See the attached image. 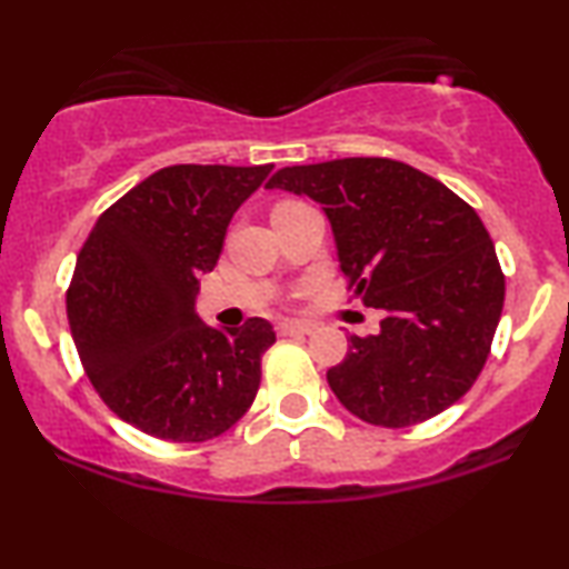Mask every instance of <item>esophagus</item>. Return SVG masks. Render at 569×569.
<instances>
[{"instance_id":"1","label":"esophagus","mask_w":569,"mask_h":569,"mask_svg":"<svg viewBox=\"0 0 569 569\" xmlns=\"http://www.w3.org/2000/svg\"><path fill=\"white\" fill-rule=\"evenodd\" d=\"M279 333L282 337H308V333H313V326L302 321H284L279 323Z\"/></svg>"}]
</instances>
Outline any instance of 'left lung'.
<instances>
[{
	"mask_svg": "<svg viewBox=\"0 0 569 569\" xmlns=\"http://www.w3.org/2000/svg\"><path fill=\"white\" fill-rule=\"evenodd\" d=\"M267 189L321 204L341 271L376 337H349L326 372L355 417L378 427L425 422L473 386L502 316L505 277L479 214L422 170L386 158L282 168Z\"/></svg>",
	"mask_w": 569,
	"mask_h": 569,
	"instance_id": "obj_1",
	"label": "left lung"
}]
</instances>
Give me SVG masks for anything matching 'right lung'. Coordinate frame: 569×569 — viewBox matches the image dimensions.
Wrapping results in <instances>:
<instances>
[{"instance_id": "obj_1", "label": "right lung", "mask_w": 569, "mask_h": 569, "mask_svg": "<svg viewBox=\"0 0 569 569\" xmlns=\"http://www.w3.org/2000/svg\"><path fill=\"white\" fill-rule=\"evenodd\" d=\"M271 168H162L98 217L77 256L67 316L82 368L108 409L152 438H217L256 399L274 329L209 326L197 295Z\"/></svg>"}]
</instances>
